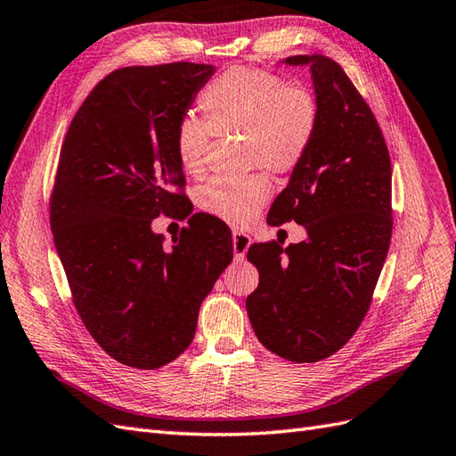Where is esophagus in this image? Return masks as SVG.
<instances>
[{"instance_id":"1","label":"esophagus","mask_w":456,"mask_h":456,"mask_svg":"<svg viewBox=\"0 0 456 456\" xmlns=\"http://www.w3.org/2000/svg\"><path fill=\"white\" fill-rule=\"evenodd\" d=\"M232 246H234V257L236 261H241L246 257L248 248L251 246V238L241 230H234L232 232Z\"/></svg>"}]
</instances>
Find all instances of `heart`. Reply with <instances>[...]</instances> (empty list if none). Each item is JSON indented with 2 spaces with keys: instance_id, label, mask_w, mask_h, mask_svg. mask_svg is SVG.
I'll return each mask as SVG.
<instances>
[{
  "instance_id": "b5f03b06",
  "label": "heart",
  "mask_w": 456,
  "mask_h": 456,
  "mask_svg": "<svg viewBox=\"0 0 456 456\" xmlns=\"http://www.w3.org/2000/svg\"><path fill=\"white\" fill-rule=\"evenodd\" d=\"M205 119L183 116L174 127V149L187 174L205 168L210 137L240 133L246 166L276 174L296 170L319 129V102L312 88L286 83L269 69L234 65L199 93ZM273 185L263 170L243 177H213L199 187L197 205L230 224H246L269 201Z\"/></svg>"
}]
</instances>
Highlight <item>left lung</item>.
<instances>
[{
    "label": "left lung",
    "mask_w": 456,
    "mask_h": 456,
    "mask_svg": "<svg viewBox=\"0 0 456 456\" xmlns=\"http://www.w3.org/2000/svg\"><path fill=\"white\" fill-rule=\"evenodd\" d=\"M312 61L319 129L290 183L266 215L273 226L297 222L307 240L284 248L253 243L248 261L259 286L246 299L259 342L296 363L338 352L368 314L393 234L391 157L371 108L340 63Z\"/></svg>",
    "instance_id": "left-lung-1"
}]
</instances>
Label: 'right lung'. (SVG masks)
<instances>
[{"mask_svg":"<svg viewBox=\"0 0 456 456\" xmlns=\"http://www.w3.org/2000/svg\"><path fill=\"white\" fill-rule=\"evenodd\" d=\"M213 73L191 61L112 71L77 110L60 151L55 249L86 330L129 368L157 370L185 352L199 307L234 257L216 216L193 215L172 251L151 230L187 205L174 127Z\"/></svg>","mask_w":456,"mask_h":456,"instance_id":"add662e5","label":"right lung"}]
</instances>
